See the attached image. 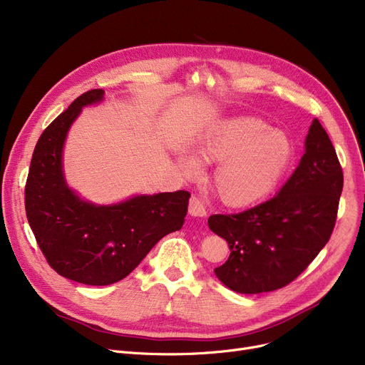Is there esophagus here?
Listing matches in <instances>:
<instances>
[{
	"label": "esophagus",
	"mask_w": 365,
	"mask_h": 365,
	"mask_svg": "<svg viewBox=\"0 0 365 365\" xmlns=\"http://www.w3.org/2000/svg\"><path fill=\"white\" fill-rule=\"evenodd\" d=\"M187 212L190 216H195V217H205L208 215L205 205L202 204L201 200H198L197 197H192L189 200V207H187Z\"/></svg>",
	"instance_id": "obj_1"
}]
</instances>
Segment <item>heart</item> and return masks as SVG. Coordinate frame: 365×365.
I'll return each instance as SVG.
<instances>
[{
  "mask_svg": "<svg viewBox=\"0 0 365 365\" xmlns=\"http://www.w3.org/2000/svg\"><path fill=\"white\" fill-rule=\"evenodd\" d=\"M294 148L285 133L257 118H235L223 123L200 145L198 157L207 164L220 163L212 176L217 197L231 207L255 204L269 195L293 160ZM187 175L200 165L180 158Z\"/></svg>",
  "mask_w": 365,
  "mask_h": 365,
  "instance_id": "b5f03b06",
  "label": "heart"
}]
</instances>
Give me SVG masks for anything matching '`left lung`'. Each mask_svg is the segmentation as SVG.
Masks as SVG:
<instances>
[{"label":"left lung","mask_w":365,"mask_h":365,"mask_svg":"<svg viewBox=\"0 0 365 365\" xmlns=\"http://www.w3.org/2000/svg\"><path fill=\"white\" fill-rule=\"evenodd\" d=\"M343 171L315 118L306 152L278 195L240 213L213 215L208 226L227 241L216 277L237 293L274 292L294 281L327 244L337 219Z\"/></svg>","instance_id":"8db88e82"}]
</instances>
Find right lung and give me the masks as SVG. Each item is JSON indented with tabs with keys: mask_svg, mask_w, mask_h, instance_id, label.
Segmentation results:
<instances>
[{
	"mask_svg": "<svg viewBox=\"0 0 365 365\" xmlns=\"http://www.w3.org/2000/svg\"><path fill=\"white\" fill-rule=\"evenodd\" d=\"M102 98L101 88L83 93L43 131L25 186L26 217L47 263L87 285L125 278L163 237L182 227L190 197L178 190L98 207L72 192L62 173L66 133L83 106Z\"/></svg>",
	"mask_w": 365,
	"mask_h": 365,
	"instance_id": "1",
	"label": "right lung"
}]
</instances>
